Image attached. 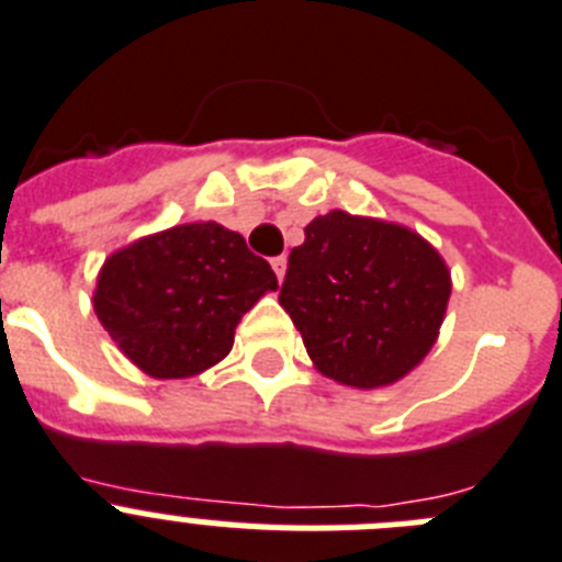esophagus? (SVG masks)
<instances>
[{"mask_svg":"<svg viewBox=\"0 0 562 562\" xmlns=\"http://www.w3.org/2000/svg\"><path fill=\"white\" fill-rule=\"evenodd\" d=\"M271 269H274L277 280H282V277H285V269H288L285 257H274V260H271Z\"/></svg>","mask_w":562,"mask_h":562,"instance_id":"34e87169","label":"esophagus"}]
</instances>
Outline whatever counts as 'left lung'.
<instances>
[{
  "label": "left lung",
  "mask_w": 562,
  "mask_h": 562,
  "mask_svg": "<svg viewBox=\"0 0 562 562\" xmlns=\"http://www.w3.org/2000/svg\"><path fill=\"white\" fill-rule=\"evenodd\" d=\"M448 300L451 271L426 237L344 210L305 226L280 291L313 367L352 389L408 375L437 341Z\"/></svg>",
  "instance_id": "1"
}]
</instances>
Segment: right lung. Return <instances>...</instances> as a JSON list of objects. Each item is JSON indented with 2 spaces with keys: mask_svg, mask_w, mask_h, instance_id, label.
Listing matches in <instances>:
<instances>
[{
  "mask_svg": "<svg viewBox=\"0 0 562 562\" xmlns=\"http://www.w3.org/2000/svg\"><path fill=\"white\" fill-rule=\"evenodd\" d=\"M277 277L244 235L215 224L170 226L105 257L94 313L120 352L156 381L201 375L224 361L235 327Z\"/></svg>",
  "mask_w": 562,
  "mask_h": 562,
  "instance_id": "right-lung-1",
  "label": "right lung"
}]
</instances>
